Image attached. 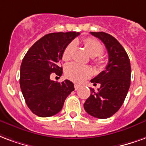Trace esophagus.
<instances>
[{
    "label": "esophagus",
    "mask_w": 146,
    "mask_h": 146,
    "mask_svg": "<svg viewBox=\"0 0 146 146\" xmlns=\"http://www.w3.org/2000/svg\"><path fill=\"white\" fill-rule=\"evenodd\" d=\"M74 89H75V90H77V89H78L81 87L80 85H78V84H74Z\"/></svg>",
    "instance_id": "1"
}]
</instances>
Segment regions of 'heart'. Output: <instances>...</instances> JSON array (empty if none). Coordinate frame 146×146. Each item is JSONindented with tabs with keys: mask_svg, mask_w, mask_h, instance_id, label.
<instances>
[{
	"mask_svg": "<svg viewBox=\"0 0 146 146\" xmlns=\"http://www.w3.org/2000/svg\"><path fill=\"white\" fill-rule=\"evenodd\" d=\"M84 45L86 47L88 54L91 57H94L93 61L98 66H102L104 64V57L101 54L104 52V46L100 42L96 39L92 38H87L84 40ZM74 46V42H72L66 46L62 54V58L64 60H68L73 48ZM92 73L91 69L89 67L81 65L77 63H70L66 66L65 74L67 77L71 80L74 82H82L85 78L89 77Z\"/></svg>",
	"mask_w": 146,
	"mask_h": 146,
	"instance_id": "heart-1",
	"label": "heart"
}]
</instances>
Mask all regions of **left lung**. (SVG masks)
I'll return each instance as SVG.
<instances>
[{
  "instance_id": "8db88e82",
  "label": "left lung",
  "mask_w": 146,
  "mask_h": 146,
  "mask_svg": "<svg viewBox=\"0 0 146 146\" xmlns=\"http://www.w3.org/2000/svg\"><path fill=\"white\" fill-rule=\"evenodd\" d=\"M90 33L104 42L109 60L105 71L91 80L100 87L97 91L90 88L84 109L94 117L106 119L117 112L125 100L131 85V64L125 50L114 37L104 32Z\"/></svg>"
}]
</instances>
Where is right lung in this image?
Here are the masks:
<instances>
[{"label":"right lung","instance_id":"1","mask_svg":"<svg viewBox=\"0 0 146 146\" xmlns=\"http://www.w3.org/2000/svg\"><path fill=\"white\" fill-rule=\"evenodd\" d=\"M79 33H54L45 35L32 46L22 60L20 87L25 103L34 114L47 117L62 109L68 96L74 91L69 80H50L52 73L62 74L59 62L63 51Z\"/></svg>","mask_w":146,"mask_h":146}]
</instances>
